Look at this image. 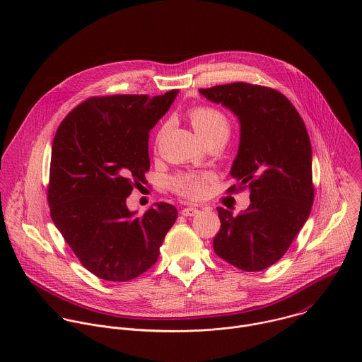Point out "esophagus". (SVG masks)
<instances>
[{
  "label": "esophagus",
  "mask_w": 362,
  "mask_h": 362,
  "mask_svg": "<svg viewBox=\"0 0 362 362\" xmlns=\"http://www.w3.org/2000/svg\"><path fill=\"white\" fill-rule=\"evenodd\" d=\"M197 214H199V209L193 208V206H187V208H185V209L182 211V215H183V216H194V215H197Z\"/></svg>",
  "instance_id": "obj_1"
}]
</instances>
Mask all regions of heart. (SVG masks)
<instances>
[{
  "mask_svg": "<svg viewBox=\"0 0 362 362\" xmlns=\"http://www.w3.org/2000/svg\"><path fill=\"white\" fill-rule=\"evenodd\" d=\"M192 124L199 136L206 141L216 136L228 139L230 122L228 116L212 106H196L189 112ZM162 132L159 133L160 137ZM214 179L208 172H182L170 179V187L175 193L186 199H199L206 193V186Z\"/></svg>",
  "mask_w": 362,
  "mask_h": 362,
  "instance_id": "b5f03b06",
  "label": "heart"
}]
</instances>
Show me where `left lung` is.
Masks as SVG:
<instances>
[{
	"label": "left lung",
	"instance_id": "1",
	"mask_svg": "<svg viewBox=\"0 0 362 362\" xmlns=\"http://www.w3.org/2000/svg\"><path fill=\"white\" fill-rule=\"evenodd\" d=\"M199 91L238 116L240 141L230 169L238 185L228 193L250 192L239 215L218 208L214 249L242 271H264L285 255L311 214L313 148L305 123L282 93L265 86L239 81Z\"/></svg>",
	"mask_w": 362,
	"mask_h": 362
}]
</instances>
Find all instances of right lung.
I'll return each instance as SVG.
<instances>
[{
	"instance_id": "right-lung-1",
	"label": "right lung",
	"mask_w": 362,
	"mask_h": 362,
	"mask_svg": "<svg viewBox=\"0 0 362 362\" xmlns=\"http://www.w3.org/2000/svg\"><path fill=\"white\" fill-rule=\"evenodd\" d=\"M177 93L90 97L57 129L47 190L49 215L81 265L100 279L126 282L151 268L176 222L173 204L160 202L136 216L126 199L144 183L148 132Z\"/></svg>"
}]
</instances>
